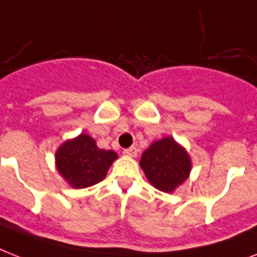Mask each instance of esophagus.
<instances>
[{"label": "esophagus", "mask_w": 257, "mask_h": 257, "mask_svg": "<svg viewBox=\"0 0 257 257\" xmlns=\"http://www.w3.org/2000/svg\"><path fill=\"white\" fill-rule=\"evenodd\" d=\"M137 152H139V149L136 147H131V148L125 149V153L131 157H136L137 156Z\"/></svg>", "instance_id": "obj_1"}]
</instances>
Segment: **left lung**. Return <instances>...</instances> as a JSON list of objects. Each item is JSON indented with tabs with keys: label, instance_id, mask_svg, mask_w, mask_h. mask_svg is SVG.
I'll list each match as a JSON object with an SVG mask.
<instances>
[{
	"label": "left lung",
	"instance_id": "left-lung-1",
	"mask_svg": "<svg viewBox=\"0 0 257 257\" xmlns=\"http://www.w3.org/2000/svg\"><path fill=\"white\" fill-rule=\"evenodd\" d=\"M140 167L153 187L172 193L188 179L192 161L187 151L168 136L151 144L141 156Z\"/></svg>",
	"mask_w": 257,
	"mask_h": 257
}]
</instances>
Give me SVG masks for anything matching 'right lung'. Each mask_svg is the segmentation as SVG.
Segmentation results:
<instances>
[{
  "instance_id": "add662e5",
  "label": "right lung",
  "mask_w": 257,
  "mask_h": 257,
  "mask_svg": "<svg viewBox=\"0 0 257 257\" xmlns=\"http://www.w3.org/2000/svg\"><path fill=\"white\" fill-rule=\"evenodd\" d=\"M116 159V152L100 149L94 139L81 133L57 149L56 167L70 187L80 189L102 181Z\"/></svg>"
}]
</instances>
